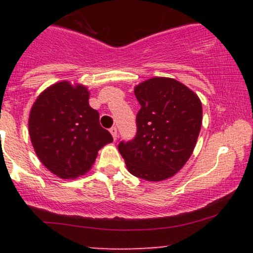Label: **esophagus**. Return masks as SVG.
Listing matches in <instances>:
<instances>
[{
  "instance_id": "34e87169",
  "label": "esophagus",
  "mask_w": 253,
  "mask_h": 253,
  "mask_svg": "<svg viewBox=\"0 0 253 253\" xmlns=\"http://www.w3.org/2000/svg\"><path fill=\"white\" fill-rule=\"evenodd\" d=\"M110 133L112 134V138H114V139H116L117 138V128H116V127H111V128H110Z\"/></svg>"
}]
</instances>
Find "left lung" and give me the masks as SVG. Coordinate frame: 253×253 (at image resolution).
Wrapping results in <instances>:
<instances>
[{"label":"left lung","instance_id":"8db88e82","mask_svg":"<svg viewBox=\"0 0 253 253\" xmlns=\"http://www.w3.org/2000/svg\"><path fill=\"white\" fill-rule=\"evenodd\" d=\"M141 104L137 134L120 142L119 152L132 175L163 181L182 169L196 147L202 126L197 94L174 78L155 77L134 88Z\"/></svg>","mask_w":253,"mask_h":253}]
</instances>
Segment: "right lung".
<instances>
[{
  "mask_svg": "<svg viewBox=\"0 0 253 253\" xmlns=\"http://www.w3.org/2000/svg\"><path fill=\"white\" fill-rule=\"evenodd\" d=\"M28 126L40 162L61 178L85 174L99 149L114 141L100 126L99 112L89 105L86 86L67 81L52 84L38 96Z\"/></svg>",
  "mask_w": 253,
  "mask_h": 253,
  "instance_id": "obj_1",
  "label": "right lung"
}]
</instances>
